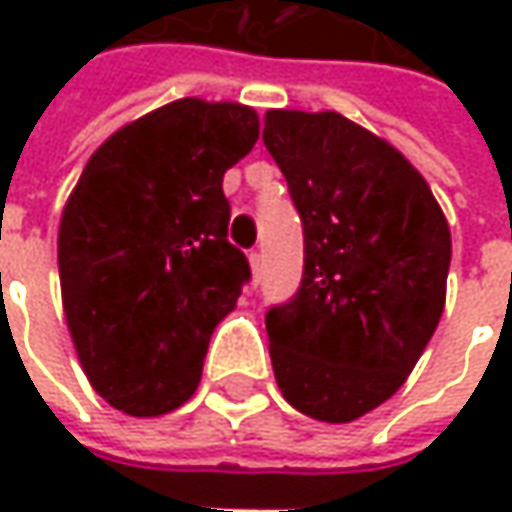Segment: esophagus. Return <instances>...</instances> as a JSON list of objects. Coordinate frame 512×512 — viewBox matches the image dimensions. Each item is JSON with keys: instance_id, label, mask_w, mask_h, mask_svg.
<instances>
[{"instance_id": "esophagus-1", "label": "esophagus", "mask_w": 512, "mask_h": 512, "mask_svg": "<svg viewBox=\"0 0 512 512\" xmlns=\"http://www.w3.org/2000/svg\"><path fill=\"white\" fill-rule=\"evenodd\" d=\"M247 259H250V267H253V276L259 279V276H262V253H259V250H250Z\"/></svg>"}]
</instances>
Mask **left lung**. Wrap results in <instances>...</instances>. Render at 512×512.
<instances>
[{"instance_id": "1", "label": "left lung", "mask_w": 512, "mask_h": 512, "mask_svg": "<svg viewBox=\"0 0 512 512\" xmlns=\"http://www.w3.org/2000/svg\"><path fill=\"white\" fill-rule=\"evenodd\" d=\"M262 142L305 233L299 290L265 313L279 390L353 422L416 367L444 310L450 227L402 153L339 113L267 110Z\"/></svg>"}]
</instances>
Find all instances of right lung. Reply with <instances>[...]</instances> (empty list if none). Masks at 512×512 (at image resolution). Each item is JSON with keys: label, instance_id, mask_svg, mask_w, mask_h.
<instances>
[{"label": "right lung", "instance_id": "1", "mask_svg": "<svg viewBox=\"0 0 512 512\" xmlns=\"http://www.w3.org/2000/svg\"><path fill=\"white\" fill-rule=\"evenodd\" d=\"M259 139L236 102L179 99L116 130L59 225L62 305L93 390L130 416L187 402L250 282L222 179Z\"/></svg>", "mask_w": 512, "mask_h": 512}]
</instances>
